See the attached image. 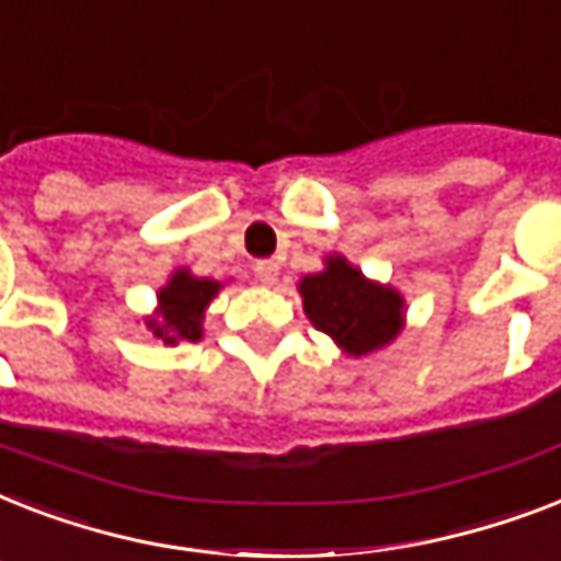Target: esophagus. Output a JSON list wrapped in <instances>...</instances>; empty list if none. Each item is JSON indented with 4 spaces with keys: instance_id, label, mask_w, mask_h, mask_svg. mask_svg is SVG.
<instances>
[{
    "instance_id": "obj_1",
    "label": "esophagus",
    "mask_w": 561,
    "mask_h": 561,
    "mask_svg": "<svg viewBox=\"0 0 561 561\" xmlns=\"http://www.w3.org/2000/svg\"><path fill=\"white\" fill-rule=\"evenodd\" d=\"M254 275H257L260 284H277V275H280V268H277L275 260H260L257 266H254Z\"/></svg>"
}]
</instances>
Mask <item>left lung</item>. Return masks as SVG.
Wrapping results in <instances>:
<instances>
[{
    "label": "left lung",
    "mask_w": 561,
    "mask_h": 561,
    "mask_svg": "<svg viewBox=\"0 0 561 561\" xmlns=\"http://www.w3.org/2000/svg\"><path fill=\"white\" fill-rule=\"evenodd\" d=\"M324 272L298 284L304 312L347 356H365L391 344L402 330V295L367 280L342 254L324 260Z\"/></svg>",
    "instance_id": "1"
}]
</instances>
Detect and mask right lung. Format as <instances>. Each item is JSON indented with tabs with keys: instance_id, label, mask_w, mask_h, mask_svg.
<instances>
[{
	"instance_id": "right-lung-1",
	"label": "right lung",
	"mask_w": 561,
	"mask_h": 561,
	"mask_svg": "<svg viewBox=\"0 0 561 561\" xmlns=\"http://www.w3.org/2000/svg\"><path fill=\"white\" fill-rule=\"evenodd\" d=\"M219 289H222V284H217V280L194 277L187 268H179V272H173L168 286L159 289V309H156V318H147V327L164 344L199 342L203 339L205 307L214 301Z\"/></svg>"
}]
</instances>
